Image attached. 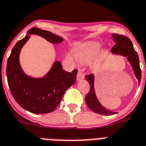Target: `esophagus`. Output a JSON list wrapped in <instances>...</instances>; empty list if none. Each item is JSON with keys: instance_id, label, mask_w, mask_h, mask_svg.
<instances>
[{"instance_id": "esophagus-1", "label": "esophagus", "mask_w": 146, "mask_h": 146, "mask_svg": "<svg viewBox=\"0 0 146 146\" xmlns=\"http://www.w3.org/2000/svg\"><path fill=\"white\" fill-rule=\"evenodd\" d=\"M85 78V75L83 73H82L81 72H79L77 74V81H81Z\"/></svg>"}]
</instances>
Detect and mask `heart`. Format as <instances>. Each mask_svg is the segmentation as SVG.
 <instances>
[{"instance_id": "b5f03b06", "label": "heart", "mask_w": 146, "mask_h": 146, "mask_svg": "<svg viewBox=\"0 0 146 146\" xmlns=\"http://www.w3.org/2000/svg\"><path fill=\"white\" fill-rule=\"evenodd\" d=\"M101 47L102 45L100 42H88L77 48L75 52V55L77 60L81 64H88L93 62L97 58V57L98 56V54L101 50ZM107 50L104 48L102 51V54H105ZM67 58L70 62H74V57L73 54H68L67 55Z\"/></svg>"}]
</instances>
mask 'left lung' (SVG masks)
<instances>
[{
  "instance_id": "obj_1",
  "label": "left lung",
  "mask_w": 146,
  "mask_h": 146,
  "mask_svg": "<svg viewBox=\"0 0 146 146\" xmlns=\"http://www.w3.org/2000/svg\"><path fill=\"white\" fill-rule=\"evenodd\" d=\"M112 40L115 43V46L112 48V53L114 54L121 55L126 57L127 60L130 63L132 70L133 71L135 76L138 80V84L139 85L141 81V70L139 67V60L138 54L135 51L132 42L131 40L126 36L112 34ZM86 81L90 85L89 93L85 97V102L90 110L98 114L105 115H112L116 114V112L106 110L103 106L100 101L98 100L96 96L95 89H94V74L85 76Z\"/></svg>"
}]
</instances>
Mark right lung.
I'll return each mask as SVG.
<instances>
[{
	"label": "right lung",
	"mask_w": 146,
	"mask_h": 146,
	"mask_svg": "<svg viewBox=\"0 0 146 146\" xmlns=\"http://www.w3.org/2000/svg\"><path fill=\"white\" fill-rule=\"evenodd\" d=\"M31 35L41 36L53 44L61 43L64 39L50 31L33 28L22 40L16 42L7 61L8 85L15 101L28 112L45 114L53 112L58 106L65 92L76 82L78 70L67 72L60 61H55L43 76L35 78L27 75L21 67L19 55Z\"/></svg>",
	"instance_id": "obj_1"
}]
</instances>
